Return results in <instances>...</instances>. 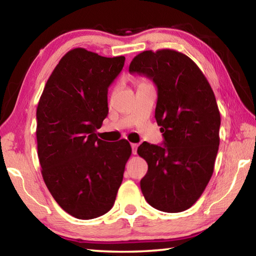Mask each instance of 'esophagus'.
<instances>
[{"label": "esophagus", "mask_w": 256, "mask_h": 256, "mask_svg": "<svg viewBox=\"0 0 256 256\" xmlns=\"http://www.w3.org/2000/svg\"><path fill=\"white\" fill-rule=\"evenodd\" d=\"M131 146H132V154H136V149H138V144H132Z\"/></svg>", "instance_id": "esophagus-1"}]
</instances>
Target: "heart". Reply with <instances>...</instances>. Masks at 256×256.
Returning <instances> with one entry per match:
<instances>
[{
  "mask_svg": "<svg viewBox=\"0 0 256 256\" xmlns=\"http://www.w3.org/2000/svg\"><path fill=\"white\" fill-rule=\"evenodd\" d=\"M141 82H142V81H141Z\"/></svg>",
  "mask_w": 256,
  "mask_h": 256,
  "instance_id": "obj_1",
  "label": "heart"
}]
</instances>
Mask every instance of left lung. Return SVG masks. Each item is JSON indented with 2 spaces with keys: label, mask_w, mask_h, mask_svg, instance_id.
<instances>
[{
  "label": "left lung",
  "mask_w": 256,
  "mask_h": 256,
  "mask_svg": "<svg viewBox=\"0 0 256 256\" xmlns=\"http://www.w3.org/2000/svg\"><path fill=\"white\" fill-rule=\"evenodd\" d=\"M130 72L157 86L154 118L164 136V146L144 142L138 148L148 164L140 182L142 193L157 210H188L214 172L220 142L214 94L196 64L174 50L142 52L132 60Z\"/></svg>",
  "instance_id": "left-lung-1"
}]
</instances>
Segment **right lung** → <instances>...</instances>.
<instances>
[{"label":"right lung","mask_w":256,"mask_h":256,"mask_svg":"<svg viewBox=\"0 0 256 256\" xmlns=\"http://www.w3.org/2000/svg\"><path fill=\"white\" fill-rule=\"evenodd\" d=\"M124 56L68 50L47 80L37 107V149L47 188L68 214L94 219L114 206L132 154L126 140L102 141L97 128L108 114V86Z\"/></svg>","instance_id":"obj_1"}]
</instances>
